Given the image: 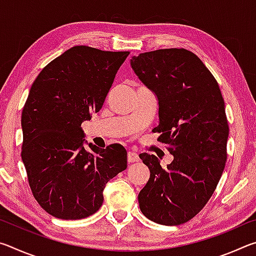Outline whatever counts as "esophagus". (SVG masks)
I'll return each instance as SVG.
<instances>
[{"mask_svg":"<svg viewBox=\"0 0 256 256\" xmlns=\"http://www.w3.org/2000/svg\"><path fill=\"white\" fill-rule=\"evenodd\" d=\"M140 158H138V154L136 152H133V151H130L128 154V162H138Z\"/></svg>","mask_w":256,"mask_h":256,"instance_id":"obj_1","label":"esophagus"}]
</instances>
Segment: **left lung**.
<instances>
[{
	"instance_id": "1",
	"label": "left lung",
	"mask_w": 256,
	"mask_h": 256,
	"mask_svg": "<svg viewBox=\"0 0 256 256\" xmlns=\"http://www.w3.org/2000/svg\"><path fill=\"white\" fill-rule=\"evenodd\" d=\"M131 66L157 94L154 130L174 156L162 168L154 154H140L150 178L138 206L157 224H185L210 200L226 164L229 126L222 92L202 60L185 48L146 52L133 56Z\"/></svg>"
}]
</instances>
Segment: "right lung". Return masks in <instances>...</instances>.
I'll return each mask as SVG.
<instances>
[{
	"instance_id": "1",
	"label": "right lung",
	"mask_w": 256,
	"mask_h": 256,
	"mask_svg": "<svg viewBox=\"0 0 256 256\" xmlns=\"http://www.w3.org/2000/svg\"><path fill=\"white\" fill-rule=\"evenodd\" d=\"M130 52L74 46L42 68L21 115V158L32 196L50 216L94 214L107 182L126 170L128 152L114 144L84 146L81 123L98 112Z\"/></svg>"
}]
</instances>
